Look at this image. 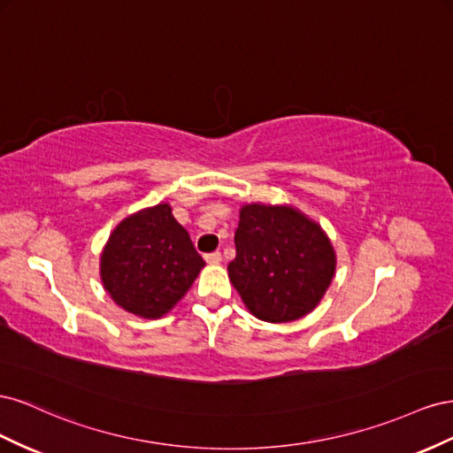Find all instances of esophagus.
<instances>
[{
    "label": "esophagus",
    "instance_id": "1",
    "mask_svg": "<svg viewBox=\"0 0 453 453\" xmlns=\"http://www.w3.org/2000/svg\"><path fill=\"white\" fill-rule=\"evenodd\" d=\"M204 260H206V264L218 265L219 262H222V254H219V252H211V254L204 256Z\"/></svg>",
    "mask_w": 453,
    "mask_h": 453
}]
</instances>
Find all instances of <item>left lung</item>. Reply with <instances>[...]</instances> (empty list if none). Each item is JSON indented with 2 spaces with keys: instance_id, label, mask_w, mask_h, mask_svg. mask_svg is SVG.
Listing matches in <instances>:
<instances>
[{
  "instance_id": "1",
  "label": "left lung",
  "mask_w": 453,
  "mask_h": 453,
  "mask_svg": "<svg viewBox=\"0 0 453 453\" xmlns=\"http://www.w3.org/2000/svg\"><path fill=\"white\" fill-rule=\"evenodd\" d=\"M229 280L260 320L292 322L325 298L335 275L326 231L292 204H242Z\"/></svg>"
}]
</instances>
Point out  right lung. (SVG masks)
Instances as JSON below:
<instances>
[{
  "label": "right lung",
  "instance_id": "add662e5",
  "mask_svg": "<svg viewBox=\"0 0 453 453\" xmlns=\"http://www.w3.org/2000/svg\"><path fill=\"white\" fill-rule=\"evenodd\" d=\"M203 267V257L176 222L169 203L123 218L100 254L104 290L127 313L140 319L169 313Z\"/></svg>",
  "mask_w": 453,
  "mask_h": 453
}]
</instances>
